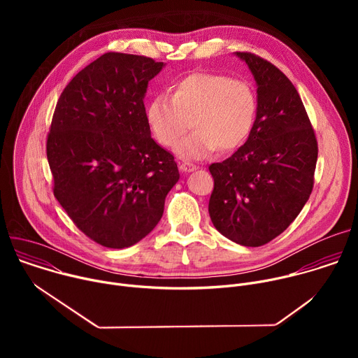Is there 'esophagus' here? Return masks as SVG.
<instances>
[{
    "label": "esophagus",
    "mask_w": 358,
    "mask_h": 358,
    "mask_svg": "<svg viewBox=\"0 0 358 358\" xmlns=\"http://www.w3.org/2000/svg\"><path fill=\"white\" fill-rule=\"evenodd\" d=\"M198 167L195 166V164H192V163H181L180 164V170L182 171V173H192V171H195Z\"/></svg>",
    "instance_id": "34e87169"
}]
</instances>
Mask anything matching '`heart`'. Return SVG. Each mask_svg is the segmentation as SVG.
Here are the masks:
<instances>
[{
  "instance_id": "b5f03b06",
  "label": "heart",
  "mask_w": 358,
  "mask_h": 358,
  "mask_svg": "<svg viewBox=\"0 0 358 358\" xmlns=\"http://www.w3.org/2000/svg\"><path fill=\"white\" fill-rule=\"evenodd\" d=\"M258 113L253 87L242 79L198 72L181 79L147 105L145 119L156 140L173 147L190 120L194 131L176 147V155L188 162L211 157L221 148L232 151L250 136Z\"/></svg>"
}]
</instances>
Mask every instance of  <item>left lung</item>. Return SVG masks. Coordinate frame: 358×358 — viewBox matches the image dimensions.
Returning <instances> with one entry per match:
<instances>
[{"label": "left lung", "mask_w": 358, "mask_h": 358, "mask_svg": "<svg viewBox=\"0 0 358 358\" xmlns=\"http://www.w3.org/2000/svg\"><path fill=\"white\" fill-rule=\"evenodd\" d=\"M257 82L258 113L243 145L210 166V217L228 239L261 246L299 215L313 189L317 141L303 101L283 72L248 52H235Z\"/></svg>", "instance_id": "8db88e82"}]
</instances>
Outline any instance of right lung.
<instances>
[{
  "mask_svg": "<svg viewBox=\"0 0 358 358\" xmlns=\"http://www.w3.org/2000/svg\"><path fill=\"white\" fill-rule=\"evenodd\" d=\"M166 66L108 52L64 89L46 141L54 194L75 225L106 248H129L156 228L180 180L151 138L144 94Z\"/></svg>",
  "mask_w": 358,
  "mask_h": 358,
  "instance_id": "1",
  "label": "right lung"
}]
</instances>
